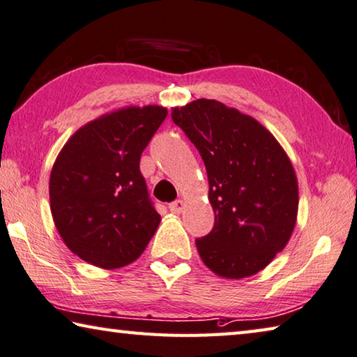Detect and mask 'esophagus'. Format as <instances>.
I'll list each match as a JSON object with an SVG mask.
<instances>
[{"label":"esophagus","instance_id":"34e87169","mask_svg":"<svg viewBox=\"0 0 357 357\" xmlns=\"http://www.w3.org/2000/svg\"><path fill=\"white\" fill-rule=\"evenodd\" d=\"M185 208V202L183 201H175L172 204H169V210L172 211V213H182V210Z\"/></svg>","mask_w":357,"mask_h":357}]
</instances>
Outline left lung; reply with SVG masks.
Instances as JSON below:
<instances>
[{
    "label": "left lung",
    "instance_id": "obj_1",
    "mask_svg": "<svg viewBox=\"0 0 357 357\" xmlns=\"http://www.w3.org/2000/svg\"><path fill=\"white\" fill-rule=\"evenodd\" d=\"M172 121L201 153L213 230L196 240L218 276L257 274L287 246L298 216V178L289 155L254 117L218 100L172 108Z\"/></svg>",
    "mask_w": 357,
    "mask_h": 357
}]
</instances>
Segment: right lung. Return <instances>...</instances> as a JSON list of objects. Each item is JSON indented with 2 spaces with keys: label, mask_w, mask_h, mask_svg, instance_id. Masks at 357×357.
<instances>
[{
  "label": "right lung",
  "mask_w": 357,
  "mask_h": 357,
  "mask_svg": "<svg viewBox=\"0 0 357 357\" xmlns=\"http://www.w3.org/2000/svg\"><path fill=\"white\" fill-rule=\"evenodd\" d=\"M167 116L158 105L125 106L78 128L50 175V208L62 241L103 270L135 261L161 216L139 171L142 150Z\"/></svg>",
  "instance_id": "obj_1"
}]
</instances>
